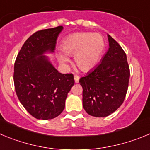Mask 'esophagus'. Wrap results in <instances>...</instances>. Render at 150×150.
Instances as JSON below:
<instances>
[{
	"instance_id": "esophagus-1",
	"label": "esophagus",
	"mask_w": 150,
	"mask_h": 150,
	"mask_svg": "<svg viewBox=\"0 0 150 150\" xmlns=\"http://www.w3.org/2000/svg\"><path fill=\"white\" fill-rule=\"evenodd\" d=\"M79 80V76L77 75H75L74 76V81H75V83H78Z\"/></svg>"
}]
</instances>
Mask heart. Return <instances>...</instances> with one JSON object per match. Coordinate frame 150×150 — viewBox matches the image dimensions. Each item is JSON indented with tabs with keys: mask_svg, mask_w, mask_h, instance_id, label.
Listing matches in <instances>:
<instances>
[{
	"mask_svg": "<svg viewBox=\"0 0 150 150\" xmlns=\"http://www.w3.org/2000/svg\"><path fill=\"white\" fill-rule=\"evenodd\" d=\"M105 47V42L99 33L87 32L74 33L66 37L62 43L63 53L68 56H74V62L78 68L87 72L95 67ZM62 64L68 62L64 55H59Z\"/></svg>",
	"mask_w": 150,
	"mask_h": 150,
	"instance_id": "heart-1",
	"label": "heart"
}]
</instances>
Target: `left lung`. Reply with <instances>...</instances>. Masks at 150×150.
Wrapping results in <instances>:
<instances>
[{"label":"left lung","mask_w":150,"mask_h":150,"mask_svg":"<svg viewBox=\"0 0 150 150\" xmlns=\"http://www.w3.org/2000/svg\"><path fill=\"white\" fill-rule=\"evenodd\" d=\"M108 47L100 63L79 79L82 105L88 115L97 117L115 112L124 101L129 81V66L124 50L108 35Z\"/></svg>","instance_id":"8db88e82"}]
</instances>
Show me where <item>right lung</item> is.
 Returning a JSON list of instances; mask_svg holds the SVG:
<instances>
[{"label":"right lung","mask_w":150,"mask_h":150,"mask_svg":"<svg viewBox=\"0 0 150 150\" xmlns=\"http://www.w3.org/2000/svg\"><path fill=\"white\" fill-rule=\"evenodd\" d=\"M62 26L37 31L22 46L14 65V85L22 105L33 117L50 120L63 112L74 85L72 74H62L47 56L53 53Z\"/></svg>","instance_id":"1"}]
</instances>
